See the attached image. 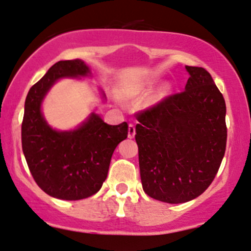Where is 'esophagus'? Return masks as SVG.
Listing matches in <instances>:
<instances>
[{
	"instance_id": "1",
	"label": "esophagus",
	"mask_w": 251,
	"mask_h": 251,
	"mask_svg": "<svg viewBox=\"0 0 251 251\" xmlns=\"http://www.w3.org/2000/svg\"><path fill=\"white\" fill-rule=\"evenodd\" d=\"M135 133H136L135 125H133V124H130V125H128V137L133 138L135 137Z\"/></svg>"
}]
</instances>
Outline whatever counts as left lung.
<instances>
[{
	"mask_svg": "<svg viewBox=\"0 0 251 251\" xmlns=\"http://www.w3.org/2000/svg\"><path fill=\"white\" fill-rule=\"evenodd\" d=\"M184 91L136 114L141 181L151 198L179 204L206 191L227 142L226 103L211 75L186 67Z\"/></svg>",
	"mask_w": 251,
	"mask_h": 251,
	"instance_id": "left-lung-1",
	"label": "left lung"
}]
</instances>
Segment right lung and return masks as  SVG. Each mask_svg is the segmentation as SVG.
Wrapping results in <instances>:
<instances>
[{
	"label": "right lung",
	"mask_w": 251,
	"mask_h": 251,
	"mask_svg": "<svg viewBox=\"0 0 251 251\" xmlns=\"http://www.w3.org/2000/svg\"><path fill=\"white\" fill-rule=\"evenodd\" d=\"M88 74L90 68L81 59L60 60L30 88L25 100L22 147L27 166L45 193L63 201H80L100 191L116 146L128 133L127 123L108 125L95 113L74 131H55L46 123L41 103L53 83Z\"/></svg>",
	"instance_id": "add662e5"
}]
</instances>
